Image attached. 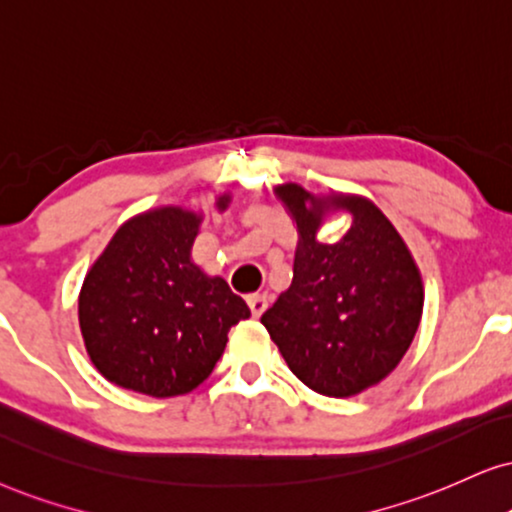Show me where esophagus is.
I'll return each mask as SVG.
<instances>
[{
    "label": "esophagus",
    "instance_id": "obj_1",
    "mask_svg": "<svg viewBox=\"0 0 512 512\" xmlns=\"http://www.w3.org/2000/svg\"><path fill=\"white\" fill-rule=\"evenodd\" d=\"M267 304H269V295H264V293H255L248 297V307L255 319H260V316L264 314V309H267Z\"/></svg>",
    "mask_w": 512,
    "mask_h": 512
}]
</instances>
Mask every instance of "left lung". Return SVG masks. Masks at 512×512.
I'll return each instance as SVG.
<instances>
[{
  "instance_id": "left-lung-1",
  "label": "left lung",
  "mask_w": 512,
  "mask_h": 512,
  "mask_svg": "<svg viewBox=\"0 0 512 512\" xmlns=\"http://www.w3.org/2000/svg\"><path fill=\"white\" fill-rule=\"evenodd\" d=\"M297 224L293 283L262 323L290 371L326 397H354L387 378L418 331L423 281L390 219L359 196L276 189ZM333 209L353 226L338 244L315 238Z\"/></svg>"
}]
</instances>
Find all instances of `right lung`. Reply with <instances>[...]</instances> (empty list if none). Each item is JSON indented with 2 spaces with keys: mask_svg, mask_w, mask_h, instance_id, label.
<instances>
[{
  "mask_svg": "<svg viewBox=\"0 0 512 512\" xmlns=\"http://www.w3.org/2000/svg\"><path fill=\"white\" fill-rule=\"evenodd\" d=\"M226 205L224 193L217 210ZM200 219L174 205L132 217L84 276V347L103 378L125 390L160 399L196 390L231 326L250 316L224 278L191 262Z\"/></svg>",
  "mask_w": 512,
  "mask_h": 512,
  "instance_id": "obj_1",
  "label": "right lung"
}]
</instances>
